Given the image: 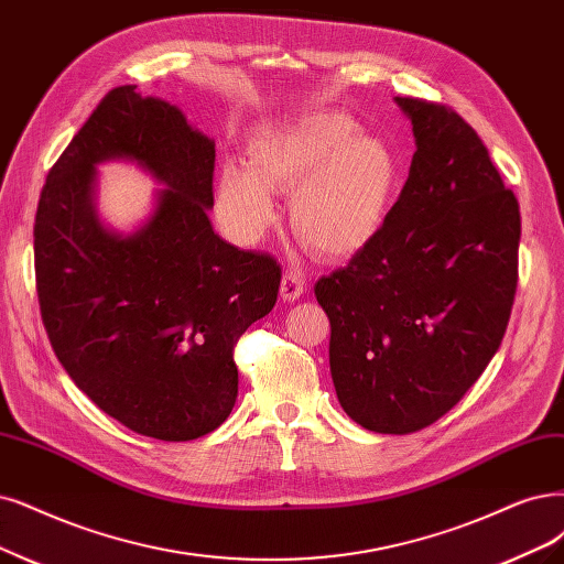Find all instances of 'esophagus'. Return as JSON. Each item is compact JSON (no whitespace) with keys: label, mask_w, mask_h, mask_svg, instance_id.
I'll return each mask as SVG.
<instances>
[{"label":"esophagus","mask_w":564,"mask_h":564,"mask_svg":"<svg viewBox=\"0 0 564 564\" xmlns=\"http://www.w3.org/2000/svg\"><path fill=\"white\" fill-rule=\"evenodd\" d=\"M304 288H306L304 276L300 274V271L290 269V271H285L283 281H281V297L285 302H297L304 295Z\"/></svg>","instance_id":"obj_1"}]
</instances>
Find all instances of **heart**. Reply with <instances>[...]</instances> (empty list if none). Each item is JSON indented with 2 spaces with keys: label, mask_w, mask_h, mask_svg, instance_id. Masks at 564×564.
Returning <instances> with one entry per match:
<instances>
[{
  "label": "heart",
  "mask_w": 564,
  "mask_h": 564,
  "mask_svg": "<svg viewBox=\"0 0 564 564\" xmlns=\"http://www.w3.org/2000/svg\"><path fill=\"white\" fill-rule=\"evenodd\" d=\"M400 185L402 162L388 141L360 134L344 113L311 111L262 128L246 166L223 164L214 202L227 232L256 243L276 220L269 193L290 195L293 232L316 253L344 260L381 235Z\"/></svg>",
  "instance_id": "b5f03b06"
}]
</instances>
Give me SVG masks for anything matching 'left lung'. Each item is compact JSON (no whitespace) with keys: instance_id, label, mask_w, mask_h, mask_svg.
Segmentation results:
<instances>
[{"instance_id":"1","label":"left lung","mask_w":564,"mask_h":564,"mask_svg":"<svg viewBox=\"0 0 564 564\" xmlns=\"http://www.w3.org/2000/svg\"><path fill=\"white\" fill-rule=\"evenodd\" d=\"M415 153L392 214L348 267L316 283L329 371L365 430L440 421L481 377L507 332L520 212L488 149L455 111L394 97Z\"/></svg>"}]
</instances>
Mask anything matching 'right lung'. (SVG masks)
<instances>
[{
  "label": "right lung",
  "mask_w": 564,
  "mask_h": 564,
  "mask_svg": "<svg viewBox=\"0 0 564 564\" xmlns=\"http://www.w3.org/2000/svg\"><path fill=\"white\" fill-rule=\"evenodd\" d=\"M137 86L111 90L41 191L36 293L72 381L162 442L216 430L237 402V339L276 304L281 267L214 232L216 143ZM132 161L162 185L130 234L98 218L96 166Z\"/></svg>",
  "instance_id": "add662e5"
}]
</instances>
